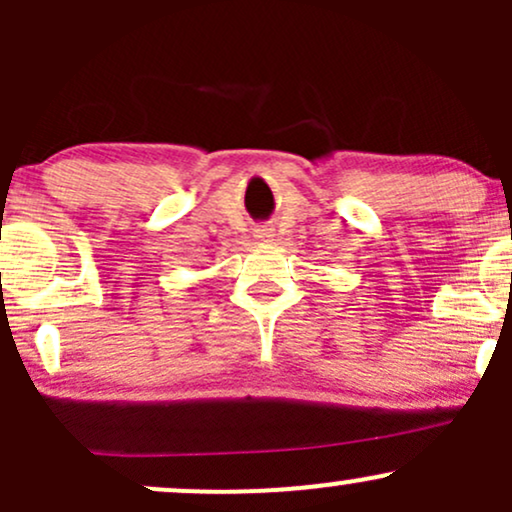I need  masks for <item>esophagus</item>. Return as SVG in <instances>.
<instances>
[{
    "instance_id": "obj_1",
    "label": "esophagus",
    "mask_w": 512,
    "mask_h": 512,
    "mask_svg": "<svg viewBox=\"0 0 512 512\" xmlns=\"http://www.w3.org/2000/svg\"><path fill=\"white\" fill-rule=\"evenodd\" d=\"M257 238L267 243V240H272L274 236H272V231H269V228H262V231H257Z\"/></svg>"
}]
</instances>
